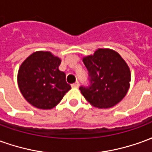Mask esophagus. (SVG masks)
Here are the masks:
<instances>
[{"mask_svg": "<svg viewBox=\"0 0 152 152\" xmlns=\"http://www.w3.org/2000/svg\"><path fill=\"white\" fill-rule=\"evenodd\" d=\"M72 88H78V87H79V82H78V81H76V83L72 84Z\"/></svg>", "mask_w": 152, "mask_h": 152, "instance_id": "34e87169", "label": "esophagus"}]
</instances>
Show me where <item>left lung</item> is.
<instances>
[{
	"label": "left lung",
	"instance_id": "obj_1",
	"mask_svg": "<svg viewBox=\"0 0 152 152\" xmlns=\"http://www.w3.org/2000/svg\"><path fill=\"white\" fill-rule=\"evenodd\" d=\"M90 76L89 87H80L85 99L98 108H111L126 95L131 73L127 63L111 49H98L83 58Z\"/></svg>",
	"mask_w": 152,
	"mask_h": 152
}]
</instances>
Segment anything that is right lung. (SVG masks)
Listing matches in <instances>:
<instances>
[{
  "label": "right lung",
  "mask_w": 152,
  "mask_h": 152,
  "mask_svg": "<svg viewBox=\"0 0 152 152\" xmlns=\"http://www.w3.org/2000/svg\"><path fill=\"white\" fill-rule=\"evenodd\" d=\"M61 58L50 51H37L19 66L18 86L22 95L35 107L53 108L71 89L66 74L60 71Z\"/></svg>",
  "instance_id": "add662e5"
}]
</instances>
